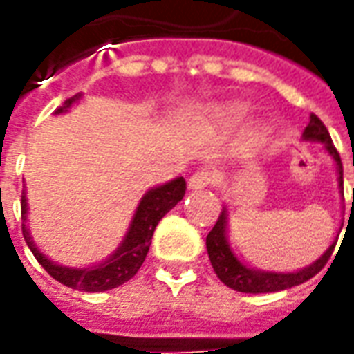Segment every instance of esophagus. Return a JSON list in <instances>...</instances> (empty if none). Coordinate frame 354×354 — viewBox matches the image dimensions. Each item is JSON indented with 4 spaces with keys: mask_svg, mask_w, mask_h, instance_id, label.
I'll return each instance as SVG.
<instances>
[{
    "mask_svg": "<svg viewBox=\"0 0 354 354\" xmlns=\"http://www.w3.org/2000/svg\"><path fill=\"white\" fill-rule=\"evenodd\" d=\"M216 182L214 172L210 169H199L195 174L189 176V189H203V187H208V185H212Z\"/></svg>",
    "mask_w": 354,
    "mask_h": 354,
    "instance_id": "esophagus-1",
    "label": "esophagus"
}]
</instances>
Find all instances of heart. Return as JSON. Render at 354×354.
I'll return each mask as SVG.
<instances>
[{
	"label": "heart",
	"mask_w": 354,
	"mask_h": 354,
	"mask_svg": "<svg viewBox=\"0 0 354 354\" xmlns=\"http://www.w3.org/2000/svg\"><path fill=\"white\" fill-rule=\"evenodd\" d=\"M220 115L225 123L235 124L239 121H243V117L246 115V108L245 106H230V108H225L220 111Z\"/></svg>",
	"instance_id": "heart-1"
}]
</instances>
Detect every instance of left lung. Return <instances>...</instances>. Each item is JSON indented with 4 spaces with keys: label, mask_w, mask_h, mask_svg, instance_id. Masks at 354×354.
Segmentation results:
<instances>
[{
    "label": "left lung",
    "mask_w": 354,
    "mask_h": 354,
    "mask_svg": "<svg viewBox=\"0 0 354 354\" xmlns=\"http://www.w3.org/2000/svg\"><path fill=\"white\" fill-rule=\"evenodd\" d=\"M304 136L307 140H317V142H322V144H324V147L328 149V153L332 155L335 159V162H337V170H339V187L343 189L342 157H339L337 149H335V146L332 144V138H330L328 129L315 113H311V121L305 127ZM334 248L335 243L330 246L326 252L322 254L313 266L305 267V269L296 271V273H266V271H254L250 267L243 266V263L231 254L230 246H227V241H225V210L220 214L218 222L214 223V227H212L210 233L207 235L208 258H210V263L214 267L218 279H220L225 286L237 290V292H246V294L279 292V290L292 288V286H297V284H301V282L309 281L311 277H315L322 267L326 266V261L330 260Z\"/></svg>",
    "instance_id": "8db88e82"
}]
</instances>
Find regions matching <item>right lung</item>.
I'll return each mask as SVG.
<instances>
[{
  "mask_svg": "<svg viewBox=\"0 0 354 354\" xmlns=\"http://www.w3.org/2000/svg\"><path fill=\"white\" fill-rule=\"evenodd\" d=\"M81 94H75L57 109V113H62L72 106L73 102H77ZM185 195V180L182 176L172 180L169 184L159 185L151 192H147L142 201H140L136 214L132 218L131 227L127 237L108 261H104L100 266L88 267V269H70V267H60L57 263L49 261L43 256L32 243L30 233L22 223V235L26 239L30 250L35 256V260L39 261V266L47 271V273L55 279V281L62 282L64 286L70 288L81 290V292H104V290H111L121 286L127 281H131L134 274L138 273L144 260H146L147 250L151 245V237L157 227V223L161 222V218L170 208L178 205V201H182ZM20 208H22V216L26 214V197H20Z\"/></svg>",
  "mask_w": 354,
  "mask_h": 354,
  "instance_id": "obj_1",
  "label": "right lung"
}]
</instances>
